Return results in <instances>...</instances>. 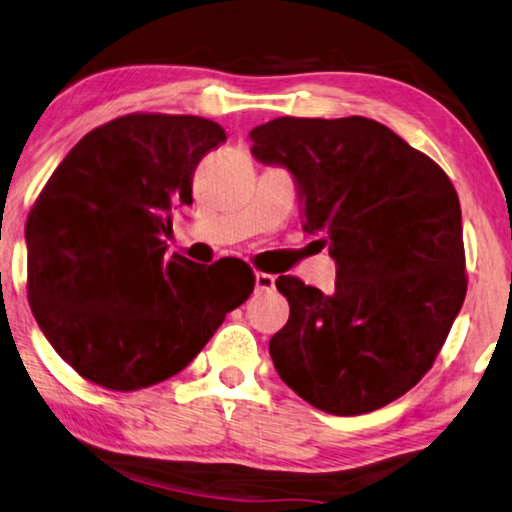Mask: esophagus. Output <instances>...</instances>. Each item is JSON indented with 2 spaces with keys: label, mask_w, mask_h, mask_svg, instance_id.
Wrapping results in <instances>:
<instances>
[{
  "label": "esophagus",
  "mask_w": 512,
  "mask_h": 512,
  "mask_svg": "<svg viewBox=\"0 0 512 512\" xmlns=\"http://www.w3.org/2000/svg\"><path fill=\"white\" fill-rule=\"evenodd\" d=\"M256 290L258 293H272L274 290V277L267 272H256Z\"/></svg>",
  "instance_id": "1"
}]
</instances>
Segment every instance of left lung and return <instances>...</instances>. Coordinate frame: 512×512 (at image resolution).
<instances>
[{"instance_id": "1", "label": "left lung", "mask_w": 512, "mask_h": 512, "mask_svg": "<svg viewBox=\"0 0 512 512\" xmlns=\"http://www.w3.org/2000/svg\"><path fill=\"white\" fill-rule=\"evenodd\" d=\"M251 153L295 176L304 229L325 233L334 293L279 277L290 318L272 336L283 382L318 410L366 414L426 375L467 295L458 192L435 160L364 116L281 119Z\"/></svg>"}]
</instances>
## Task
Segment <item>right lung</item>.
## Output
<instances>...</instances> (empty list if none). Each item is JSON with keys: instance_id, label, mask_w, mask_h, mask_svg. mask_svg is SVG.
Returning a JSON list of instances; mask_svg holds the SVG:
<instances>
[{"instance_id": "add662e5", "label": "right lung", "mask_w": 512, "mask_h": 512, "mask_svg": "<svg viewBox=\"0 0 512 512\" xmlns=\"http://www.w3.org/2000/svg\"><path fill=\"white\" fill-rule=\"evenodd\" d=\"M226 132L190 114H128L73 146L27 219V295L38 327L84 380L137 391L199 355L254 293L247 263L167 254L171 208Z\"/></svg>"}]
</instances>
